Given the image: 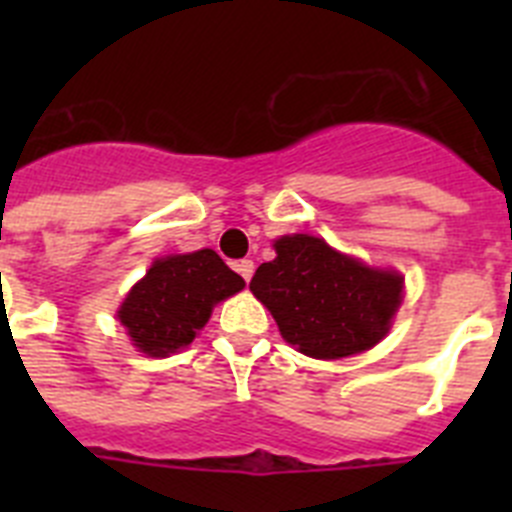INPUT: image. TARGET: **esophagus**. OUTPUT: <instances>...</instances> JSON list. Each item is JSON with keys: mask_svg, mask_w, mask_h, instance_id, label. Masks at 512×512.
<instances>
[{"mask_svg": "<svg viewBox=\"0 0 512 512\" xmlns=\"http://www.w3.org/2000/svg\"><path fill=\"white\" fill-rule=\"evenodd\" d=\"M235 271H238V274H241V277L246 279V282H251V277H253V261L251 259L235 261Z\"/></svg>", "mask_w": 512, "mask_h": 512, "instance_id": "esophagus-1", "label": "esophagus"}]
</instances>
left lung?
I'll use <instances>...</instances> for the list:
<instances>
[{
	"instance_id": "left-lung-1",
	"label": "left lung",
	"mask_w": 512,
	"mask_h": 512,
	"mask_svg": "<svg viewBox=\"0 0 512 512\" xmlns=\"http://www.w3.org/2000/svg\"><path fill=\"white\" fill-rule=\"evenodd\" d=\"M277 259L251 279L253 297L274 315L284 341L312 359L369 351L390 333L402 274L374 269L307 233L274 241Z\"/></svg>"
}]
</instances>
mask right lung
<instances>
[{
  "mask_svg": "<svg viewBox=\"0 0 512 512\" xmlns=\"http://www.w3.org/2000/svg\"><path fill=\"white\" fill-rule=\"evenodd\" d=\"M246 287L212 248L174 253L151 264L117 310L130 341L148 356L187 348L210 320L212 307Z\"/></svg>",
  "mask_w": 512,
  "mask_h": 512,
  "instance_id": "right-lung-1",
  "label": "right lung"
}]
</instances>
